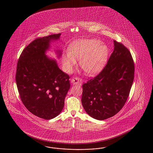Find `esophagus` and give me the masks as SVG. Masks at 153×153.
<instances>
[{
  "label": "esophagus",
  "instance_id": "obj_1",
  "mask_svg": "<svg viewBox=\"0 0 153 153\" xmlns=\"http://www.w3.org/2000/svg\"><path fill=\"white\" fill-rule=\"evenodd\" d=\"M71 83H73L74 85H81L82 83V81L79 77H74L71 79Z\"/></svg>",
  "mask_w": 153,
  "mask_h": 153
}]
</instances>
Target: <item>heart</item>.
Here are the masks:
<instances>
[{
  "mask_svg": "<svg viewBox=\"0 0 153 153\" xmlns=\"http://www.w3.org/2000/svg\"><path fill=\"white\" fill-rule=\"evenodd\" d=\"M109 56V49L97 39H79L70 45L69 51L63 56V64L66 71L71 72L79 60V65L88 74L102 70Z\"/></svg>",
  "mask_w": 153,
  "mask_h": 153,
  "instance_id": "obj_1",
  "label": "heart"
}]
</instances>
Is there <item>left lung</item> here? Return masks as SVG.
Returning a JSON list of instances; mask_svg holds the SVG:
<instances>
[{
    "label": "left lung",
    "mask_w": 153,
    "mask_h": 153,
    "mask_svg": "<svg viewBox=\"0 0 153 153\" xmlns=\"http://www.w3.org/2000/svg\"><path fill=\"white\" fill-rule=\"evenodd\" d=\"M114 46L100 74L82 85V106L89 116L97 120H106L120 111L134 79V62L130 51L116 40Z\"/></svg>",
    "instance_id": "obj_1"
}]
</instances>
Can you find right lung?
Wrapping results in <instances>:
<instances>
[{
    "instance_id": "add662e5",
    "label": "right lung",
    "mask_w": 153,
    "mask_h": 153,
    "mask_svg": "<svg viewBox=\"0 0 153 153\" xmlns=\"http://www.w3.org/2000/svg\"><path fill=\"white\" fill-rule=\"evenodd\" d=\"M60 35L34 40L23 49L17 65L16 81L23 105L35 116L47 120L60 114L70 88L69 75L45 54L51 42L58 40ZM57 53L59 57L62 51Z\"/></svg>"
}]
</instances>
